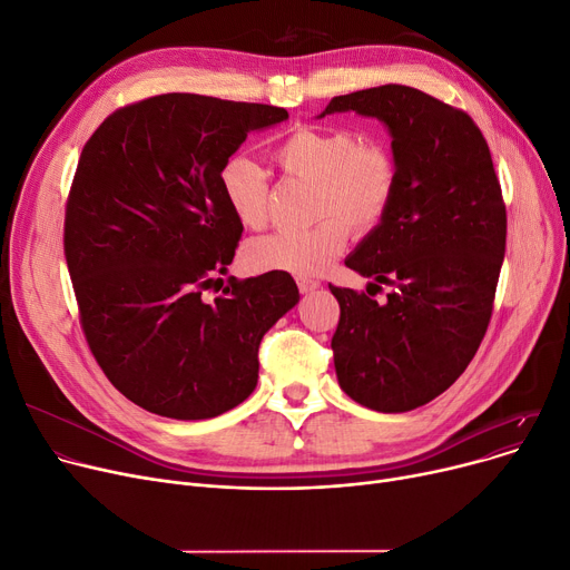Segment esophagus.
I'll return each mask as SVG.
<instances>
[{
    "label": "esophagus",
    "instance_id": "1",
    "mask_svg": "<svg viewBox=\"0 0 570 570\" xmlns=\"http://www.w3.org/2000/svg\"><path fill=\"white\" fill-rule=\"evenodd\" d=\"M295 282H297V288H301V293H309V291L321 286L316 279H307V277H297Z\"/></svg>",
    "mask_w": 570,
    "mask_h": 570
}]
</instances>
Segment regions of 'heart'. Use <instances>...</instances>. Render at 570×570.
I'll list each match as a JSON object with an SVG mask.
<instances>
[{
	"label": "heart",
	"mask_w": 570,
	"mask_h": 570,
	"mask_svg": "<svg viewBox=\"0 0 570 570\" xmlns=\"http://www.w3.org/2000/svg\"><path fill=\"white\" fill-rule=\"evenodd\" d=\"M284 175L314 183L312 217L305 230H279L252 239L245 261L258 273L314 277L325 273L353 235L374 233L391 213L400 189V161L393 147L363 138L351 127H295L275 149ZM219 189L245 228L269 219V177L247 155H230L219 168Z\"/></svg>",
	"instance_id": "1"
}]
</instances>
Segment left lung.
<instances>
[{
	"mask_svg": "<svg viewBox=\"0 0 570 570\" xmlns=\"http://www.w3.org/2000/svg\"><path fill=\"white\" fill-rule=\"evenodd\" d=\"M342 110L391 129L400 189L385 222L346 258L374 279L372 288L391 286L387 301L331 284L340 303L335 370L357 404L402 413L448 391L488 333L505 203L488 140L462 108L415 87L381 85L325 108Z\"/></svg>",
	"mask_w": 570,
	"mask_h": 570,
	"instance_id": "left-lung-1",
	"label": "left lung"
}]
</instances>
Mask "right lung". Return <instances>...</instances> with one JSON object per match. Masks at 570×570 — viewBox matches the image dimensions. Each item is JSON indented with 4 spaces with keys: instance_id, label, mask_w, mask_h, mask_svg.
<instances>
[{
    "instance_id": "add662e5",
    "label": "right lung",
    "mask_w": 570,
    "mask_h": 570,
    "mask_svg": "<svg viewBox=\"0 0 570 570\" xmlns=\"http://www.w3.org/2000/svg\"><path fill=\"white\" fill-rule=\"evenodd\" d=\"M286 117L170 92L112 110L82 147L65 213L80 327L108 381L149 413L203 421L245 402L263 335L301 297L279 269L200 297L243 235L219 168Z\"/></svg>"
}]
</instances>
